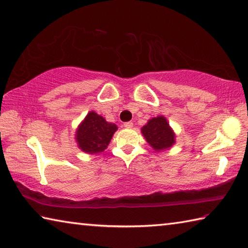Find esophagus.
Here are the masks:
<instances>
[{"label": "esophagus", "instance_id": "34e87169", "mask_svg": "<svg viewBox=\"0 0 248 248\" xmlns=\"http://www.w3.org/2000/svg\"><path fill=\"white\" fill-rule=\"evenodd\" d=\"M124 128H132L133 123L132 121H127V123L124 124Z\"/></svg>", "mask_w": 248, "mask_h": 248}]
</instances>
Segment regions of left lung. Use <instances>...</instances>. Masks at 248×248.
<instances>
[{"instance_id": "obj_1", "label": "left lung", "mask_w": 248, "mask_h": 248, "mask_svg": "<svg viewBox=\"0 0 248 248\" xmlns=\"http://www.w3.org/2000/svg\"><path fill=\"white\" fill-rule=\"evenodd\" d=\"M142 133L154 150L161 151L170 148L175 143V136L164 117H156L149 120L142 128Z\"/></svg>"}]
</instances>
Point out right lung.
<instances>
[{
  "label": "right lung",
  "mask_w": 248,
  "mask_h": 248,
  "mask_svg": "<svg viewBox=\"0 0 248 248\" xmlns=\"http://www.w3.org/2000/svg\"><path fill=\"white\" fill-rule=\"evenodd\" d=\"M116 130V124L107 123L102 116L91 111L78 129L77 141L84 152L98 153L107 148Z\"/></svg>",
  "instance_id": "obj_1"
}]
</instances>
